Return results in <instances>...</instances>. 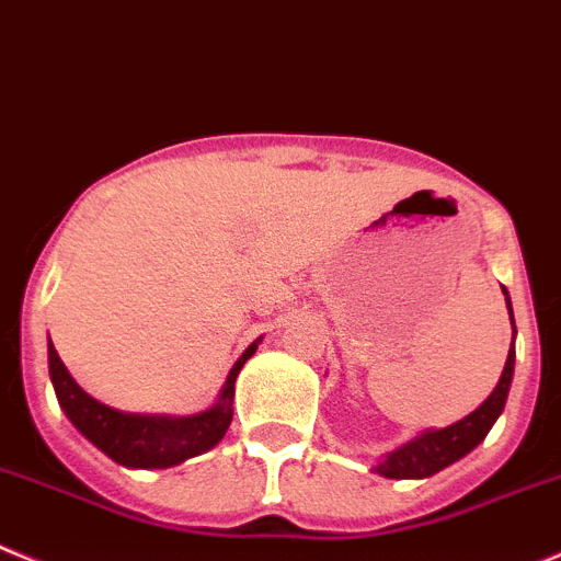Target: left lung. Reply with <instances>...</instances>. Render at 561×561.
I'll return each mask as SVG.
<instances>
[{
  "label": "left lung",
  "mask_w": 561,
  "mask_h": 561,
  "mask_svg": "<svg viewBox=\"0 0 561 561\" xmlns=\"http://www.w3.org/2000/svg\"><path fill=\"white\" fill-rule=\"evenodd\" d=\"M506 296V310H510L512 321V348L510 357H506L504 374H501L499 385L490 392V399L481 407H476L470 415H465L462 421L451 423L446 428H423L421 434H415L412 439L401 443L399 448L381 454L379 462L374 465V473L385 476V479H428V476L439 473L448 465L459 462L462 457H468L481 439L486 437V432L493 428V423L499 421V415L504 412L506 396H510L512 376H515V316H512V301L506 287H501Z\"/></svg>",
  "instance_id": "1"
}]
</instances>
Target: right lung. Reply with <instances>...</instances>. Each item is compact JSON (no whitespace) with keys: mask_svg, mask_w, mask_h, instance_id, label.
<instances>
[{"mask_svg":"<svg viewBox=\"0 0 561 561\" xmlns=\"http://www.w3.org/2000/svg\"><path fill=\"white\" fill-rule=\"evenodd\" d=\"M254 343L240 354L238 363L229 370L216 404L207 407L196 415H144V412H122L102 404L93 396H88L75 376L68 374L62 359L57 357L55 345L49 340V379L55 387V396L60 401V410L75 423L77 432L93 443L102 454H107L113 462L124 468H174L185 459L198 457L218 446L232 423V401H234V379L245 359L254 357Z\"/></svg>","mask_w":561,"mask_h":561,"instance_id":"right-lung-1","label":"right lung"}]
</instances>
